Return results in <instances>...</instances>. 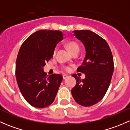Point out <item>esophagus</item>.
Here are the masks:
<instances>
[{
  "mask_svg": "<svg viewBox=\"0 0 130 130\" xmlns=\"http://www.w3.org/2000/svg\"><path fill=\"white\" fill-rule=\"evenodd\" d=\"M68 77H69V76H68L67 75H66V74L63 75V79H66V78H68Z\"/></svg>",
  "mask_w": 130,
  "mask_h": 130,
  "instance_id": "1",
  "label": "esophagus"
}]
</instances>
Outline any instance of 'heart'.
<instances>
[{"label":"heart","instance_id":"b5f03b06","mask_svg":"<svg viewBox=\"0 0 130 130\" xmlns=\"http://www.w3.org/2000/svg\"><path fill=\"white\" fill-rule=\"evenodd\" d=\"M67 46L68 50L70 51V52L71 53H74V52H79V46H78V44L75 43V42L73 41H70L69 42V43L67 44ZM56 51H57V49L55 50L54 53H56ZM66 70H69V68L66 67L65 68Z\"/></svg>","mask_w":130,"mask_h":130}]
</instances>
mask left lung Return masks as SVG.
Segmentation results:
<instances>
[{
  "instance_id": "1",
  "label": "left lung",
  "mask_w": 130,
  "mask_h": 130,
  "mask_svg": "<svg viewBox=\"0 0 130 130\" xmlns=\"http://www.w3.org/2000/svg\"><path fill=\"white\" fill-rule=\"evenodd\" d=\"M72 32L86 49L83 63L77 70L86 77L82 80L76 74L72 75L76 85L71 92L78 104L92 106L103 99L108 89L114 71L113 57L107 42L96 33L84 29Z\"/></svg>"
}]
</instances>
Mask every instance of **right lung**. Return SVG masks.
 Returning <instances> with one entry per match:
<instances>
[{
    "label": "right lung",
    "instance_id": "obj_1",
    "mask_svg": "<svg viewBox=\"0 0 130 130\" xmlns=\"http://www.w3.org/2000/svg\"><path fill=\"white\" fill-rule=\"evenodd\" d=\"M63 39L60 31L39 30L21 46L15 65L17 82L24 99L33 107H47L55 99L63 77L60 74L46 77L43 67Z\"/></svg>",
    "mask_w": 130,
    "mask_h": 130
}]
</instances>
